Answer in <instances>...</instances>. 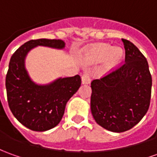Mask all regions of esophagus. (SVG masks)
Listing matches in <instances>:
<instances>
[{"label": "esophagus", "instance_id": "1", "mask_svg": "<svg viewBox=\"0 0 157 157\" xmlns=\"http://www.w3.org/2000/svg\"><path fill=\"white\" fill-rule=\"evenodd\" d=\"M91 82V77H90V75L89 73H84L82 76V82L83 84H89Z\"/></svg>", "mask_w": 157, "mask_h": 157}]
</instances>
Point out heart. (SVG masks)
Returning <instances> with one entry per match:
<instances>
[{
	"label": "heart",
	"instance_id": "obj_1",
	"mask_svg": "<svg viewBox=\"0 0 157 157\" xmlns=\"http://www.w3.org/2000/svg\"><path fill=\"white\" fill-rule=\"evenodd\" d=\"M123 56L122 48H111L108 44L100 43L83 50L81 54V62L84 65H93L103 61L105 69H113L121 62Z\"/></svg>",
	"mask_w": 157,
	"mask_h": 157
}]
</instances>
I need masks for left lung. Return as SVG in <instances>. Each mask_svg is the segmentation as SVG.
Returning a JSON list of instances; mask_svg holds the SVG:
<instances>
[{"mask_svg": "<svg viewBox=\"0 0 157 157\" xmlns=\"http://www.w3.org/2000/svg\"><path fill=\"white\" fill-rule=\"evenodd\" d=\"M124 63L91 82L90 107L94 120L113 132L135 126L149 109L152 78L144 56L129 40L122 38Z\"/></svg>", "mask_w": 157, "mask_h": 157, "instance_id": "obj_1", "label": "left lung"}]
</instances>
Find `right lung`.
Masks as SVG:
<instances>
[{
  "label": "right lung",
  "mask_w": 157,
  "mask_h": 157,
  "mask_svg": "<svg viewBox=\"0 0 157 157\" xmlns=\"http://www.w3.org/2000/svg\"><path fill=\"white\" fill-rule=\"evenodd\" d=\"M39 45L63 49L65 43L61 39L40 38L21 45L11 56L6 88L8 105L16 119L32 131L45 132L59 124L67 102L77 92L82 80L76 75L46 85L33 82L25 70V60L28 52Z\"/></svg>",
  "instance_id": "1"
}]
</instances>
